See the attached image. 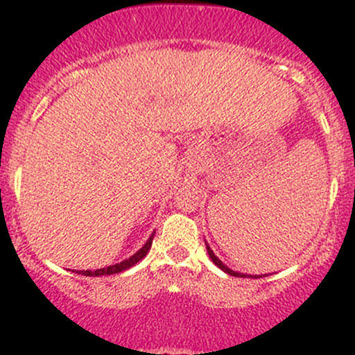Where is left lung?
<instances>
[{
    "label": "left lung",
    "instance_id": "left-lung-1",
    "mask_svg": "<svg viewBox=\"0 0 355 355\" xmlns=\"http://www.w3.org/2000/svg\"><path fill=\"white\" fill-rule=\"evenodd\" d=\"M204 244H206V249H207V254H209V257H211V261H213L214 264H216L218 268H220V270H223L225 273H228V275H234V277H242V278H245V277H250L252 278V275H244V273H239V271H234V270H230V268L227 266V264H223L221 263L220 259H218V256H214V252H213V249H211L209 247V244H207L206 241H204ZM254 278H257V275Z\"/></svg>",
    "mask_w": 355,
    "mask_h": 355
}]
</instances>
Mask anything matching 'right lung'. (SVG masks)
Returning <instances> with one entry per match:
<instances>
[{"mask_svg":"<svg viewBox=\"0 0 355 355\" xmlns=\"http://www.w3.org/2000/svg\"><path fill=\"white\" fill-rule=\"evenodd\" d=\"M153 237H155V232L151 234V237L148 239V242H146L144 245L141 247V249L137 250V252L134 254V256H130L128 259H123L121 263H116L113 264V266H108V268H101V270H96V271H82L80 275H84V277H103V275H114V273H120V271H125L128 270V268H132L134 264H137L139 261L142 259V257L146 256V254L149 252V249H151V244H153Z\"/></svg>","mask_w":355,"mask_h":355,"instance_id":"1","label":"right lung"}]
</instances>
